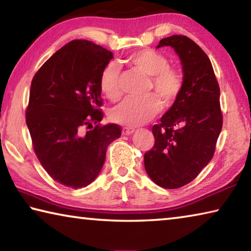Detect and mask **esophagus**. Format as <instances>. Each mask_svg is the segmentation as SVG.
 Returning <instances> with one entry per match:
<instances>
[{
	"label": "esophagus",
	"mask_w": 251,
	"mask_h": 251,
	"mask_svg": "<svg viewBox=\"0 0 251 251\" xmlns=\"http://www.w3.org/2000/svg\"><path fill=\"white\" fill-rule=\"evenodd\" d=\"M134 133V128H131V127H124L123 128V134L124 135H130Z\"/></svg>",
	"instance_id": "1"
}]
</instances>
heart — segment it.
Segmentation results:
<instances>
[{
  "instance_id": "heart-1",
  "label": "heart",
  "mask_w": 251,
  "mask_h": 251,
  "mask_svg": "<svg viewBox=\"0 0 251 251\" xmlns=\"http://www.w3.org/2000/svg\"><path fill=\"white\" fill-rule=\"evenodd\" d=\"M128 64L136 71L151 76L150 91L172 105L184 88V75L177 67L169 66L168 58L155 50L145 49L131 53L127 57ZM100 90L109 100L121 99L120 67L116 63H107L100 75ZM160 109V101L155 95L144 99H126L114 107L110 113L113 122L126 126H137L151 121Z\"/></svg>"
}]
</instances>
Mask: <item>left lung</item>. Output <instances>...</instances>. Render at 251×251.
Returning <instances> with one entry per match:
<instances>
[{
	"mask_svg": "<svg viewBox=\"0 0 251 251\" xmlns=\"http://www.w3.org/2000/svg\"><path fill=\"white\" fill-rule=\"evenodd\" d=\"M161 46H172L179 55L184 88L152 126L155 144L144 155V165L155 184L176 189L193 181L212 158L223 113L219 84L207 54L185 35L165 37L157 48Z\"/></svg>",
	"mask_w": 251,
	"mask_h": 251,
	"instance_id": "left-lung-1",
	"label": "left lung"
}]
</instances>
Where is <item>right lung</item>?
Here are the masks:
<instances>
[{
	"mask_svg": "<svg viewBox=\"0 0 251 251\" xmlns=\"http://www.w3.org/2000/svg\"><path fill=\"white\" fill-rule=\"evenodd\" d=\"M112 52L91 41L59 49L32 79L26 125L37 159L55 181L70 188L90 185L103 167L106 150L122 134L101 125L100 75Z\"/></svg>",
	"mask_w": 251,
	"mask_h": 251,
	"instance_id": "right-lung-1",
	"label": "right lung"
}]
</instances>
